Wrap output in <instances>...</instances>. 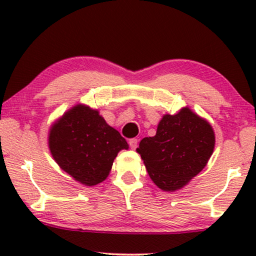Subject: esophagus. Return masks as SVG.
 I'll return each instance as SVG.
<instances>
[{"label": "esophagus", "instance_id": "esophagus-1", "mask_svg": "<svg viewBox=\"0 0 256 256\" xmlns=\"http://www.w3.org/2000/svg\"><path fill=\"white\" fill-rule=\"evenodd\" d=\"M129 146H130V148L132 150H135L136 148H138V140H136V138L129 140Z\"/></svg>", "mask_w": 256, "mask_h": 256}]
</instances>
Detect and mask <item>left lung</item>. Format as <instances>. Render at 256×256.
<instances>
[{
    "label": "left lung",
    "mask_w": 256,
    "mask_h": 256,
    "mask_svg": "<svg viewBox=\"0 0 256 256\" xmlns=\"http://www.w3.org/2000/svg\"><path fill=\"white\" fill-rule=\"evenodd\" d=\"M214 144L211 124L184 107L177 114L164 115L156 135L143 138L136 152L154 183L163 191L172 192L204 169Z\"/></svg>",
    "instance_id": "obj_1"
}]
</instances>
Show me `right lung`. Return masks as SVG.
<instances>
[{
    "label": "right lung",
    "mask_w": 256,
    "mask_h": 256,
    "mask_svg": "<svg viewBox=\"0 0 256 256\" xmlns=\"http://www.w3.org/2000/svg\"><path fill=\"white\" fill-rule=\"evenodd\" d=\"M48 148L65 172L93 186L106 180L118 152L129 146L99 112L79 104L52 124Z\"/></svg>",
    "instance_id": "1"
}]
</instances>
